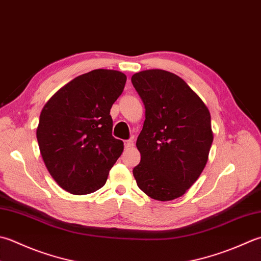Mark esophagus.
Wrapping results in <instances>:
<instances>
[{
    "mask_svg": "<svg viewBox=\"0 0 261 261\" xmlns=\"http://www.w3.org/2000/svg\"><path fill=\"white\" fill-rule=\"evenodd\" d=\"M134 140H125L124 141V147L126 148V149H129V148H131V147H134Z\"/></svg>",
    "mask_w": 261,
    "mask_h": 261,
    "instance_id": "obj_1",
    "label": "esophagus"
}]
</instances>
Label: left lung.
<instances>
[{
	"instance_id": "1",
	"label": "left lung",
	"mask_w": 261,
	"mask_h": 261,
	"mask_svg": "<svg viewBox=\"0 0 261 261\" xmlns=\"http://www.w3.org/2000/svg\"><path fill=\"white\" fill-rule=\"evenodd\" d=\"M131 81L146 109L134 176L147 196L173 200L185 195L207 164L214 139L211 113L186 81L168 71H141Z\"/></svg>"
}]
</instances>
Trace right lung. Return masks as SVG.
I'll return each mask as SVG.
<instances>
[{"label": "right lung", "instance_id": "obj_1", "mask_svg": "<svg viewBox=\"0 0 261 261\" xmlns=\"http://www.w3.org/2000/svg\"><path fill=\"white\" fill-rule=\"evenodd\" d=\"M126 75L97 69L63 86L43 107L37 126L40 154L49 174L72 195L103 187L123 151L112 136L111 107L124 89Z\"/></svg>", "mask_w": 261, "mask_h": 261}]
</instances>
